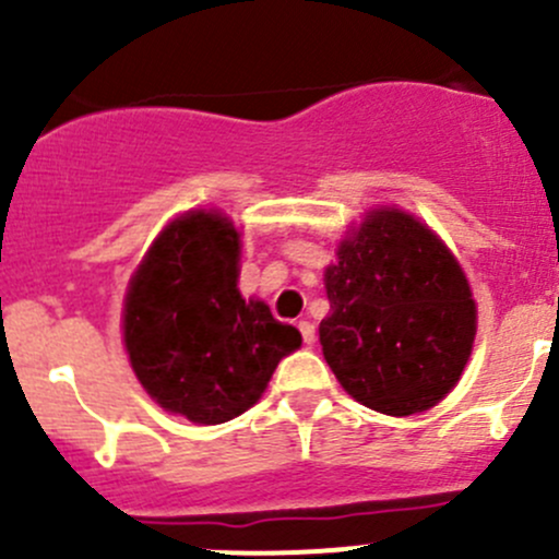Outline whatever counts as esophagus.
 <instances>
[{"label": "esophagus", "mask_w": 559, "mask_h": 559, "mask_svg": "<svg viewBox=\"0 0 559 559\" xmlns=\"http://www.w3.org/2000/svg\"><path fill=\"white\" fill-rule=\"evenodd\" d=\"M300 335H302V341H306V346H313V341H316V326L311 324V321H300Z\"/></svg>", "instance_id": "1"}]
</instances>
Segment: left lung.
I'll use <instances>...</instances> for the list:
<instances>
[{"mask_svg":"<svg viewBox=\"0 0 559 559\" xmlns=\"http://www.w3.org/2000/svg\"><path fill=\"white\" fill-rule=\"evenodd\" d=\"M319 341L357 403L411 416L447 397L476 337V302L454 253L427 224L376 207L324 270Z\"/></svg>","mask_w":559,"mask_h":559,"instance_id":"1","label":"left lung"}]
</instances>
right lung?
Here are the masks:
<instances>
[{
  "mask_svg": "<svg viewBox=\"0 0 559 559\" xmlns=\"http://www.w3.org/2000/svg\"><path fill=\"white\" fill-rule=\"evenodd\" d=\"M240 235L216 211L162 229L129 281L123 343L145 392L194 425H222L262 397L302 335L238 289Z\"/></svg>",
  "mask_w": 559,
  "mask_h": 559,
  "instance_id": "right-lung-1",
  "label": "right lung"
}]
</instances>
